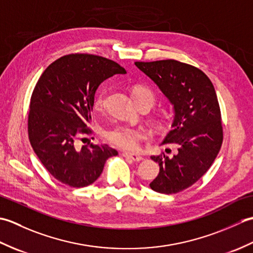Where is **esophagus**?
I'll list each match as a JSON object with an SVG mask.
<instances>
[{
	"mask_svg": "<svg viewBox=\"0 0 253 253\" xmlns=\"http://www.w3.org/2000/svg\"><path fill=\"white\" fill-rule=\"evenodd\" d=\"M123 157H125L127 159H130L132 161H135V162H140L142 160V157L135 153H129V152H123Z\"/></svg>",
	"mask_w": 253,
	"mask_h": 253,
	"instance_id": "obj_1",
	"label": "esophagus"
}]
</instances>
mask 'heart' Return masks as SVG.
<instances>
[{
  "label": "heart",
  "mask_w": 253,
  "mask_h": 253,
  "mask_svg": "<svg viewBox=\"0 0 253 253\" xmlns=\"http://www.w3.org/2000/svg\"><path fill=\"white\" fill-rule=\"evenodd\" d=\"M132 96L137 104L149 103L151 106L157 101V96L153 91L146 87V85L137 84L132 87ZM107 99V90L103 89L96 93L94 98V107L98 111L104 109ZM170 118L168 115H161L155 120V126L160 130H168L170 127ZM104 137L107 141L114 144L117 148L124 150H133L138 147V143L147 139V135L142 129L133 128L125 125H116L106 129L104 132Z\"/></svg>",
  "instance_id": "b5f03b06"
}]
</instances>
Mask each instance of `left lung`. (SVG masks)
<instances>
[{"instance_id":"1","label":"left lung","mask_w":253,"mask_h":253,"mask_svg":"<svg viewBox=\"0 0 253 253\" xmlns=\"http://www.w3.org/2000/svg\"><path fill=\"white\" fill-rule=\"evenodd\" d=\"M174 104L173 129L164 143H173L171 157L152 155L160 173L150 187L171 195L187 189L211 168L223 142L222 115L215 89L201 69L175 60L135 62Z\"/></svg>"}]
</instances>
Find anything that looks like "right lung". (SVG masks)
<instances>
[{"mask_svg": "<svg viewBox=\"0 0 253 253\" xmlns=\"http://www.w3.org/2000/svg\"><path fill=\"white\" fill-rule=\"evenodd\" d=\"M115 74H126L125 68L109 58L75 53L50 64L35 85L28 113L29 141L40 162L64 185L93 184L106 160L118 154L107 144L76 148L77 140L92 133L88 124L96 89Z\"/></svg>", "mask_w": 253, "mask_h": 253, "instance_id": "1", "label": "right lung"}]
</instances>
